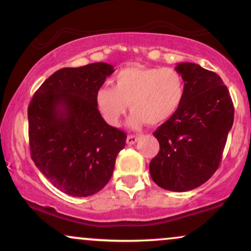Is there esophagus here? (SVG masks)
I'll list each match as a JSON object with an SVG mask.
<instances>
[{"label":"esophagus","mask_w":251,"mask_h":251,"mask_svg":"<svg viewBox=\"0 0 251 251\" xmlns=\"http://www.w3.org/2000/svg\"><path fill=\"white\" fill-rule=\"evenodd\" d=\"M138 139H139V137H138V135L131 134V135H128L127 139H126V143H127L128 145H133V144L137 143Z\"/></svg>","instance_id":"34e87169"}]
</instances>
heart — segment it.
I'll return each instance as SVG.
<instances>
[{
	"label": "heart",
	"instance_id": "obj_1",
	"mask_svg": "<svg viewBox=\"0 0 251 251\" xmlns=\"http://www.w3.org/2000/svg\"><path fill=\"white\" fill-rule=\"evenodd\" d=\"M114 86H101L96 93L97 107L109 125L118 126L128 108V124L158 125L174 117L185 98V81L171 67L131 66L119 71Z\"/></svg>",
	"mask_w": 251,
	"mask_h": 251
}]
</instances>
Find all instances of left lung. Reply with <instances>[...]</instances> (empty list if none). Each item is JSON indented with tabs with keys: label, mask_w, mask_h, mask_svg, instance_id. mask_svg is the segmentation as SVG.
<instances>
[{
	"label": "left lung",
	"mask_w": 251,
	"mask_h": 251,
	"mask_svg": "<svg viewBox=\"0 0 251 251\" xmlns=\"http://www.w3.org/2000/svg\"><path fill=\"white\" fill-rule=\"evenodd\" d=\"M176 70L185 81V98L153 133L159 152L150 163V175L160 188L184 192L205 183L220 166L234 103L214 72L192 62L177 63Z\"/></svg>",
	"instance_id": "1"
}]
</instances>
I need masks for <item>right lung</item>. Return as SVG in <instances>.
I'll return each mask as SVG.
<instances>
[{
  "instance_id": "obj_1",
  "label": "right lung",
  "mask_w": 251,
  "mask_h": 251,
  "mask_svg": "<svg viewBox=\"0 0 251 251\" xmlns=\"http://www.w3.org/2000/svg\"><path fill=\"white\" fill-rule=\"evenodd\" d=\"M113 72L106 62L61 68L28 107L31 159L56 189L74 197L99 192L125 148L126 133L109 126L96 103L97 91Z\"/></svg>"
}]
</instances>
